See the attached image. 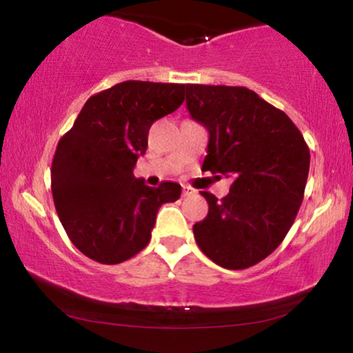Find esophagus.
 I'll return each instance as SVG.
<instances>
[{"mask_svg": "<svg viewBox=\"0 0 353 353\" xmlns=\"http://www.w3.org/2000/svg\"><path fill=\"white\" fill-rule=\"evenodd\" d=\"M192 194H194L192 188H189V185H182V196L189 197V196H192Z\"/></svg>", "mask_w": 353, "mask_h": 353, "instance_id": "esophagus-1", "label": "esophagus"}]
</instances>
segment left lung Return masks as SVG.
Returning a JSON list of instances; mask_svg holds the SVG:
<instances>
[{
  "label": "left lung",
  "instance_id": "1",
  "mask_svg": "<svg viewBox=\"0 0 353 353\" xmlns=\"http://www.w3.org/2000/svg\"><path fill=\"white\" fill-rule=\"evenodd\" d=\"M185 104L209 131L202 171L232 179L221 201L202 192L209 212L194 224V237L217 265L247 269L292 228L309 176V145L285 112L247 88L188 84Z\"/></svg>",
  "mask_w": 353,
  "mask_h": 353
}]
</instances>
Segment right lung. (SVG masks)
Here are the masks:
<instances>
[{
	"label": "right lung",
	"instance_id": "add662e5",
	"mask_svg": "<svg viewBox=\"0 0 353 353\" xmlns=\"http://www.w3.org/2000/svg\"><path fill=\"white\" fill-rule=\"evenodd\" d=\"M185 84L124 81L86 101L59 139L51 165L56 212L76 249L99 264H121L151 241L157 210L181 185L136 179L154 121L184 101Z\"/></svg>",
	"mask_w": 353,
	"mask_h": 353
}]
</instances>
